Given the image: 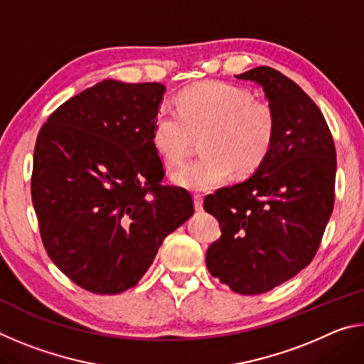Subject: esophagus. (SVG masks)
<instances>
[{
	"label": "esophagus",
	"instance_id": "34e87169",
	"mask_svg": "<svg viewBox=\"0 0 364 364\" xmlns=\"http://www.w3.org/2000/svg\"><path fill=\"white\" fill-rule=\"evenodd\" d=\"M202 205H204V197H202V194H194L196 210H202Z\"/></svg>",
	"mask_w": 364,
	"mask_h": 364
}]
</instances>
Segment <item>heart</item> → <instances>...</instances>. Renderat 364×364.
Instances as JSON below:
<instances>
[{
    "instance_id": "heart-1",
    "label": "heart",
    "mask_w": 364,
    "mask_h": 364,
    "mask_svg": "<svg viewBox=\"0 0 364 364\" xmlns=\"http://www.w3.org/2000/svg\"><path fill=\"white\" fill-rule=\"evenodd\" d=\"M176 107H159L152 122V144L165 162L181 164L200 141L204 156L173 173V181L207 191L228 181L232 171L249 176L264 162L276 138V115L268 102L249 90L226 82L189 86L176 96Z\"/></svg>"
}]
</instances>
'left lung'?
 <instances>
[{
    "label": "left lung",
    "instance_id": "1",
    "mask_svg": "<svg viewBox=\"0 0 364 364\" xmlns=\"http://www.w3.org/2000/svg\"><path fill=\"white\" fill-rule=\"evenodd\" d=\"M239 80L258 83L276 115V138L249 180L205 197L221 237L207 249L213 278L258 295L310 264L334 208L336 146L321 110L300 86L262 65Z\"/></svg>",
    "mask_w": 364,
    "mask_h": 364
}]
</instances>
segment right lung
Returning <instances> with one entry per match:
<instances>
[{"instance_id":"add662e5","label":"right lung","mask_w":364,"mask_h":364,"mask_svg":"<svg viewBox=\"0 0 364 364\" xmlns=\"http://www.w3.org/2000/svg\"><path fill=\"white\" fill-rule=\"evenodd\" d=\"M162 83L104 80L54 110L36 138L32 202L53 263L86 291L138 284L164 239L194 213L162 186L152 122Z\"/></svg>"}]
</instances>
